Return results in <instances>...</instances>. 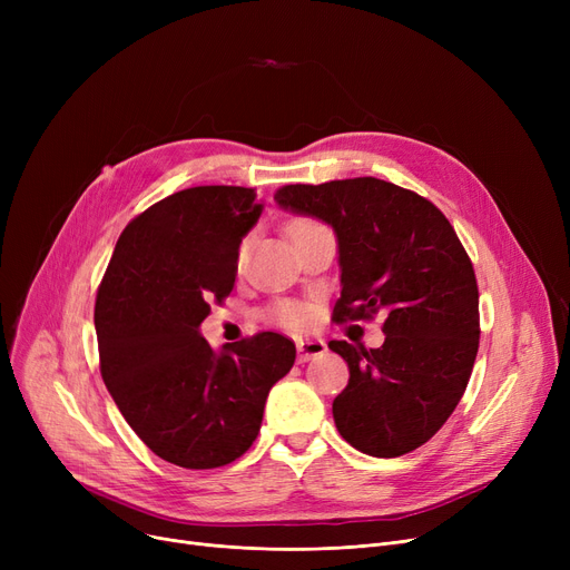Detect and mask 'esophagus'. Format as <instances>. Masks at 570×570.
<instances>
[{"instance_id":"esophagus-1","label":"esophagus","mask_w":570,"mask_h":570,"mask_svg":"<svg viewBox=\"0 0 570 570\" xmlns=\"http://www.w3.org/2000/svg\"><path fill=\"white\" fill-rule=\"evenodd\" d=\"M327 351V344L323 340H301L297 342V361L307 363L314 361V357L323 355Z\"/></svg>"}]
</instances>
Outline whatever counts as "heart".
Returning <instances> with one entry per match:
<instances>
[{
	"label": "heart",
	"mask_w": 570,
	"mask_h": 570,
	"mask_svg": "<svg viewBox=\"0 0 570 570\" xmlns=\"http://www.w3.org/2000/svg\"><path fill=\"white\" fill-rule=\"evenodd\" d=\"M318 222H312V219H295V222H291L288 224V235H293V233H297V230H303V228H309V226H316ZM247 249H249V243L245 239L243 245H239V249H237V265L243 267L245 265V261H247ZM275 318L282 323V325H286V327H301V325H305L307 323V318H309V309L305 307V305H297V303H282V305H277V309H275Z\"/></svg>",
	"instance_id": "obj_1"
}]
</instances>
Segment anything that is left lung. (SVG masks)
Returning a JSON list of instances; mask_svg holds the SVG:
<instances>
[{
	"label": "left lung",
	"mask_w": 570,
	"mask_h": 570,
	"mask_svg": "<svg viewBox=\"0 0 570 570\" xmlns=\"http://www.w3.org/2000/svg\"><path fill=\"white\" fill-rule=\"evenodd\" d=\"M275 200L337 233L333 321L385 316L379 348L327 344L351 374L333 402L342 439L372 458L415 451L462 400L481 337L475 273L455 228L432 200L376 177L286 185Z\"/></svg>",
	"instance_id": "obj_1"
}]
</instances>
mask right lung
Instances as JSON below:
<instances>
[{
	"mask_svg": "<svg viewBox=\"0 0 570 570\" xmlns=\"http://www.w3.org/2000/svg\"><path fill=\"white\" fill-rule=\"evenodd\" d=\"M261 217L256 189L191 187L134 217L97 291L101 379L125 421L161 460L217 469L258 436L269 387L295 344L256 333L215 353L198 325L224 303L237 249Z\"/></svg>",
	"mask_w": 570,
	"mask_h": 570,
	"instance_id": "obj_1",
	"label": "right lung"
}]
</instances>
